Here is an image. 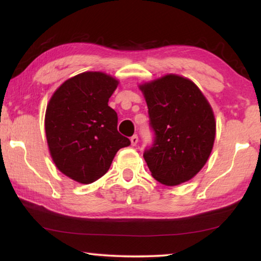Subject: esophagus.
<instances>
[{
  "label": "esophagus",
  "instance_id": "obj_1",
  "mask_svg": "<svg viewBox=\"0 0 261 261\" xmlns=\"http://www.w3.org/2000/svg\"><path fill=\"white\" fill-rule=\"evenodd\" d=\"M130 140H131V145H132V146H136V145L138 144V136H137V135L132 136L131 138H130Z\"/></svg>",
  "mask_w": 261,
  "mask_h": 261
}]
</instances>
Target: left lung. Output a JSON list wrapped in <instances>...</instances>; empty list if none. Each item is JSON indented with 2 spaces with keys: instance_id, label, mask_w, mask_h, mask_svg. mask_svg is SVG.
<instances>
[{
  "instance_id": "8db88e82",
  "label": "left lung",
  "mask_w": 261,
  "mask_h": 261,
  "mask_svg": "<svg viewBox=\"0 0 261 261\" xmlns=\"http://www.w3.org/2000/svg\"><path fill=\"white\" fill-rule=\"evenodd\" d=\"M140 90L154 134L143 154L152 176L170 187L187 182L204 167L213 148L216 124L210 103L191 81L176 74Z\"/></svg>"
}]
</instances>
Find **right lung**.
I'll list each match as a JSON object with an SVG mask.
<instances>
[{
    "instance_id": "add662e5",
    "label": "right lung",
    "mask_w": 261,
    "mask_h": 261,
    "mask_svg": "<svg viewBox=\"0 0 261 261\" xmlns=\"http://www.w3.org/2000/svg\"><path fill=\"white\" fill-rule=\"evenodd\" d=\"M117 84L102 72L77 74L57 88L47 106L45 129L53 161L79 183L102 177L118 149L130 145L117 131V114L108 106Z\"/></svg>"
}]
</instances>
